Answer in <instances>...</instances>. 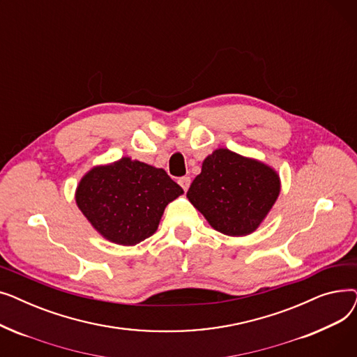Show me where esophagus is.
Segmentation results:
<instances>
[{
    "label": "esophagus",
    "mask_w": 357,
    "mask_h": 357,
    "mask_svg": "<svg viewBox=\"0 0 357 357\" xmlns=\"http://www.w3.org/2000/svg\"><path fill=\"white\" fill-rule=\"evenodd\" d=\"M178 183L182 186L183 191H188L190 185H191V178H190V176H182V178H179Z\"/></svg>",
    "instance_id": "obj_1"
}]
</instances>
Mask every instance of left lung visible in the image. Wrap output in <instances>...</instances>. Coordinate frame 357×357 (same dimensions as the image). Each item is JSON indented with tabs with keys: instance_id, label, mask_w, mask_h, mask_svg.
<instances>
[{
	"instance_id": "obj_1",
	"label": "left lung",
	"mask_w": 357,
	"mask_h": 357,
	"mask_svg": "<svg viewBox=\"0 0 357 357\" xmlns=\"http://www.w3.org/2000/svg\"><path fill=\"white\" fill-rule=\"evenodd\" d=\"M279 192L275 169L229 149H217L204 159L186 198L214 230L240 237L260 226Z\"/></svg>"
}]
</instances>
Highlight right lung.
<instances>
[{"label":"right lung","mask_w":357,"mask_h":357,"mask_svg":"<svg viewBox=\"0 0 357 357\" xmlns=\"http://www.w3.org/2000/svg\"><path fill=\"white\" fill-rule=\"evenodd\" d=\"M182 194L163 169L121 158L88 171L75 201L104 238L135 246L158 230L166 205Z\"/></svg>","instance_id":"add662e5"}]
</instances>
